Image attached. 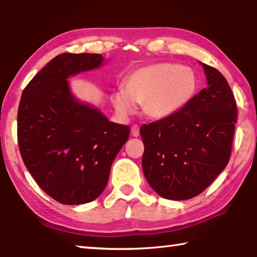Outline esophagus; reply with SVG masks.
Returning <instances> with one entry per match:
<instances>
[{"instance_id": "1", "label": "esophagus", "mask_w": 257, "mask_h": 257, "mask_svg": "<svg viewBox=\"0 0 257 257\" xmlns=\"http://www.w3.org/2000/svg\"><path fill=\"white\" fill-rule=\"evenodd\" d=\"M132 134L134 137H138L139 136V127L137 124H135L132 127Z\"/></svg>"}]
</instances>
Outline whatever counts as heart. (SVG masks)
<instances>
[{"label":"heart","instance_id":"b5f03b06","mask_svg":"<svg viewBox=\"0 0 257 257\" xmlns=\"http://www.w3.org/2000/svg\"><path fill=\"white\" fill-rule=\"evenodd\" d=\"M197 88V77L191 68L170 62L152 63L130 73L124 80V90L113 93L111 102L123 118L135 113L138 103L147 118L163 120L188 105Z\"/></svg>","mask_w":257,"mask_h":257}]
</instances>
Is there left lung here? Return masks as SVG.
<instances>
[{"label": "left lung", "mask_w": 257, "mask_h": 257, "mask_svg": "<svg viewBox=\"0 0 257 257\" xmlns=\"http://www.w3.org/2000/svg\"><path fill=\"white\" fill-rule=\"evenodd\" d=\"M199 63L206 88L177 114L141 127L146 180L161 197L172 201L193 198L205 190L231 154L236 101L222 73Z\"/></svg>", "instance_id": "left-lung-1"}]
</instances>
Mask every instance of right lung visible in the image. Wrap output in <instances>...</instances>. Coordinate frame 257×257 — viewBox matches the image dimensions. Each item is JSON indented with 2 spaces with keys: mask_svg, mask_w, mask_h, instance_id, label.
<instances>
[{
  "mask_svg": "<svg viewBox=\"0 0 257 257\" xmlns=\"http://www.w3.org/2000/svg\"><path fill=\"white\" fill-rule=\"evenodd\" d=\"M102 54L64 53L26 86L18 108V144L37 185L55 201L79 205L105 189L128 125L73 95L68 79L103 66Z\"/></svg>",
  "mask_w": 257,
  "mask_h": 257,
  "instance_id": "obj_1",
  "label": "right lung"
}]
</instances>
